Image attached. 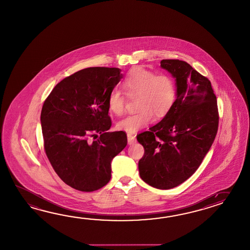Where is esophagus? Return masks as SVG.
I'll use <instances>...</instances> for the list:
<instances>
[{
	"instance_id": "obj_1",
	"label": "esophagus",
	"mask_w": 250,
	"mask_h": 250,
	"mask_svg": "<svg viewBox=\"0 0 250 250\" xmlns=\"http://www.w3.org/2000/svg\"><path fill=\"white\" fill-rule=\"evenodd\" d=\"M128 145H133L136 143V138L132 133H127Z\"/></svg>"
}]
</instances>
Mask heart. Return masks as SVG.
<instances>
[{
    "instance_id": "obj_1",
    "label": "heart",
    "mask_w": 250,
    "mask_h": 250,
    "mask_svg": "<svg viewBox=\"0 0 250 250\" xmlns=\"http://www.w3.org/2000/svg\"><path fill=\"white\" fill-rule=\"evenodd\" d=\"M122 87L128 97H135L138 111L128 115L117 124L118 130L135 133L152 122L154 115L164 117L174 105L177 90L172 78L167 74H157L143 67H133L122 81ZM125 98L117 89H112L107 98L108 109L120 116L125 110Z\"/></svg>"
}]
</instances>
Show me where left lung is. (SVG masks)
Instances as JSON below:
<instances>
[{"instance_id": "1", "label": "left lung", "mask_w": 250, "mask_h": 250, "mask_svg": "<svg viewBox=\"0 0 250 250\" xmlns=\"http://www.w3.org/2000/svg\"><path fill=\"white\" fill-rule=\"evenodd\" d=\"M161 66L175 78L177 99L161 122L137 134L145 148L138 167L145 183L170 189L199 167L216 136L219 114L207 78L180 60L165 59Z\"/></svg>"}]
</instances>
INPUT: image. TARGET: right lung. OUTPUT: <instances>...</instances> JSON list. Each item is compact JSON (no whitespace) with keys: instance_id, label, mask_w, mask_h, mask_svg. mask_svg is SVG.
Returning <instances> with one entry per match:
<instances>
[{"instance_id":"obj_1","label":"right lung","mask_w":250,"mask_h":250,"mask_svg":"<svg viewBox=\"0 0 250 250\" xmlns=\"http://www.w3.org/2000/svg\"><path fill=\"white\" fill-rule=\"evenodd\" d=\"M122 78L119 68H86L56 84L44 100L40 121L45 154L72 188H103L111 178L112 160L127 145L125 132H106L112 125L107 98ZM93 136L99 138L91 142Z\"/></svg>"}]
</instances>
